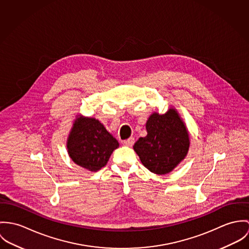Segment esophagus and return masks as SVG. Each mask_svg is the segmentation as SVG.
<instances>
[{"mask_svg":"<svg viewBox=\"0 0 249 249\" xmlns=\"http://www.w3.org/2000/svg\"><path fill=\"white\" fill-rule=\"evenodd\" d=\"M134 143H135V138H128L127 140L124 141V145L128 146V147H132L134 145Z\"/></svg>","mask_w":249,"mask_h":249,"instance_id":"obj_1","label":"esophagus"}]
</instances>
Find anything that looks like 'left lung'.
Wrapping results in <instances>:
<instances>
[{
  "label": "left lung",
  "mask_w": 249,
  "mask_h": 249,
  "mask_svg": "<svg viewBox=\"0 0 249 249\" xmlns=\"http://www.w3.org/2000/svg\"><path fill=\"white\" fill-rule=\"evenodd\" d=\"M147 136L134 145L140 161L150 172L166 175L187 156L190 147L188 129L178 111L171 107L163 114L153 112L146 122Z\"/></svg>",
  "instance_id": "left-lung-1"
}]
</instances>
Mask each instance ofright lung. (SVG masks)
Here are the masks:
<instances>
[{
  "mask_svg": "<svg viewBox=\"0 0 249 249\" xmlns=\"http://www.w3.org/2000/svg\"><path fill=\"white\" fill-rule=\"evenodd\" d=\"M118 147V141L99 120L81 114L75 116L67 139L68 154L75 164L97 172Z\"/></svg>",
  "mask_w": 249,
  "mask_h": 249,
  "instance_id": "right-lung-1",
  "label": "right lung"
}]
</instances>
